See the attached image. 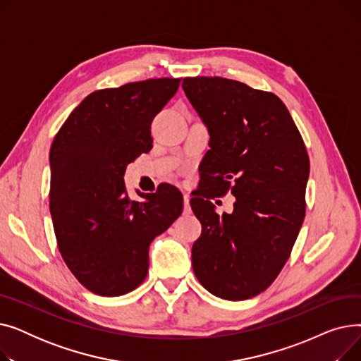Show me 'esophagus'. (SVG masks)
<instances>
[{
	"label": "esophagus",
	"mask_w": 361,
	"mask_h": 361,
	"mask_svg": "<svg viewBox=\"0 0 361 361\" xmlns=\"http://www.w3.org/2000/svg\"><path fill=\"white\" fill-rule=\"evenodd\" d=\"M183 202H184L183 214H184V215L192 214V207H190V197H188V195H184V196H183Z\"/></svg>",
	"instance_id": "34e87169"
}]
</instances>
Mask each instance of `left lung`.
Segmentation results:
<instances>
[{
  "instance_id": "8db88e82",
  "label": "left lung",
  "mask_w": 361,
  "mask_h": 361,
  "mask_svg": "<svg viewBox=\"0 0 361 361\" xmlns=\"http://www.w3.org/2000/svg\"><path fill=\"white\" fill-rule=\"evenodd\" d=\"M183 90L211 136L204 183L235 197L234 211L222 215L204 193L190 200L202 224L193 271L216 297L252 298L275 281L305 221L307 150L271 92L224 78H185Z\"/></svg>"
}]
</instances>
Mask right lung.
Here are the masks:
<instances>
[{"mask_svg": "<svg viewBox=\"0 0 361 361\" xmlns=\"http://www.w3.org/2000/svg\"><path fill=\"white\" fill-rule=\"evenodd\" d=\"M181 79H149L90 94L73 109L49 150V212L60 253L89 291L117 297L137 288L149 245L183 212L174 185L131 200L126 168L152 149L150 124Z\"/></svg>", "mask_w": 361, "mask_h": 361, "instance_id": "1", "label": "right lung"}]
</instances>
